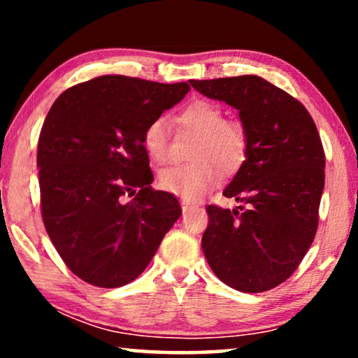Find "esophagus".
<instances>
[{"instance_id": "1", "label": "esophagus", "mask_w": 358, "mask_h": 358, "mask_svg": "<svg viewBox=\"0 0 358 358\" xmlns=\"http://www.w3.org/2000/svg\"><path fill=\"white\" fill-rule=\"evenodd\" d=\"M180 207H182V212H187V210L192 207V203L185 202V200H184V202H180Z\"/></svg>"}]
</instances>
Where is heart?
Masks as SVG:
<instances>
[{"instance_id": "1", "label": "heart", "mask_w": 358, "mask_h": 358, "mask_svg": "<svg viewBox=\"0 0 358 358\" xmlns=\"http://www.w3.org/2000/svg\"><path fill=\"white\" fill-rule=\"evenodd\" d=\"M176 120L197 135L190 153L194 163L164 169L159 174V185L184 200H197L222 180V171L233 173L243 164L248 150L246 130L239 122L227 120L222 107L210 101H194ZM143 146L155 163L166 164L173 158L169 127L163 117L146 125Z\"/></svg>"}]
</instances>
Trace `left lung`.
Returning <instances> with one entry per match:
<instances>
[{
  "mask_svg": "<svg viewBox=\"0 0 358 358\" xmlns=\"http://www.w3.org/2000/svg\"><path fill=\"white\" fill-rule=\"evenodd\" d=\"M190 85L238 109L248 136L246 159L223 192L243 205H208L203 254L234 290H271L296 271L315 239L326 164L320 134L306 107L264 78Z\"/></svg>",
  "mask_w": 358,
  "mask_h": 358,
  "instance_id": "8db88e82",
  "label": "left lung"
}]
</instances>
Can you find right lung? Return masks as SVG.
Returning a JSON list of instances; mask_svg holds the SVG:
<instances>
[{
	"label": "right lung",
	"instance_id": "obj_1",
	"mask_svg": "<svg viewBox=\"0 0 358 358\" xmlns=\"http://www.w3.org/2000/svg\"><path fill=\"white\" fill-rule=\"evenodd\" d=\"M189 90L106 75L68 87L48 110L37 145L42 220L81 280H135L182 213L173 194L151 187L143 131Z\"/></svg>",
	"mask_w": 358,
	"mask_h": 358
}]
</instances>
